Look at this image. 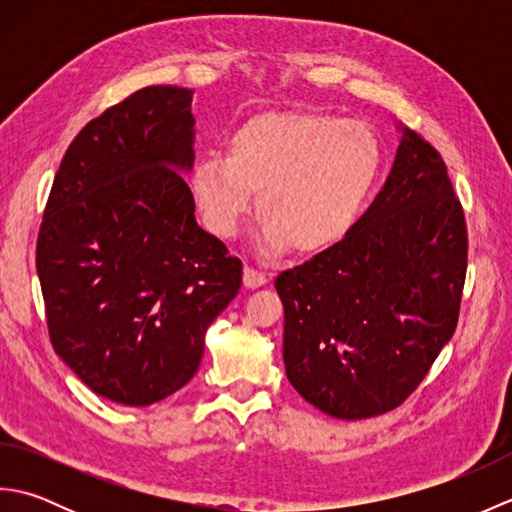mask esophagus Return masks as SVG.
<instances>
[{"label": "esophagus", "mask_w": 512, "mask_h": 512, "mask_svg": "<svg viewBox=\"0 0 512 512\" xmlns=\"http://www.w3.org/2000/svg\"><path fill=\"white\" fill-rule=\"evenodd\" d=\"M266 281H268V277H266V273H262V270H255L250 266L244 268V286L246 288H259V286H264Z\"/></svg>", "instance_id": "esophagus-1"}]
</instances>
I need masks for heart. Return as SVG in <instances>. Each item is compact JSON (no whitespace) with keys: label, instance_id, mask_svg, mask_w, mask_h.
Listing matches in <instances>:
<instances>
[{"label":"heart","instance_id":"obj_1","mask_svg":"<svg viewBox=\"0 0 512 512\" xmlns=\"http://www.w3.org/2000/svg\"><path fill=\"white\" fill-rule=\"evenodd\" d=\"M383 147L361 123L306 110L250 116L226 140L224 156H202L189 187L206 231L235 237L257 193L270 250L314 257L352 233L372 195Z\"/></svg>","mask_w":512,"mask_h":512}]
</instances>
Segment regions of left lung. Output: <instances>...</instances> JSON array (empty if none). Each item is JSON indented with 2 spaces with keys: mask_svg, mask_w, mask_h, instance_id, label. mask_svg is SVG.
Here are the masks:
<instances>
[{
  "mask_svg": "<svg viewBox=\"0 0 512 512\" xmlns=\"http://www.w3.org/2000/svg\"><path fill=\"white\" fill-rule=\"evenodd\" d=\"M400 129L385 187L352 233L275 279L288 380L341 420L402 405L458 325L469 248L462 204L436 147Z\"/></svg>",
  "mask_w": 512,
  "mask_h": 512,
  "instance_id": "1",
  "label": "left lung"
}]
</instances>
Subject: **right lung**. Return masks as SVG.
<instances>
[{"mask_svg":"<svg viewBox=\"0 0 512 512\" xmlns=\"http://www.w3.org/2000/svg\"><path fill=\"white\" fill-rule=\"evenodd\" d=\"M191 90L151 85L85 125L54 176L37 275L54 352L94 394L145 407L195 376L242 262L195 222Z\"/></svg>","mask_w":512,"mask_h":512,"instance_id":"right-lung-1","label":"right lung"}]
</instances>
